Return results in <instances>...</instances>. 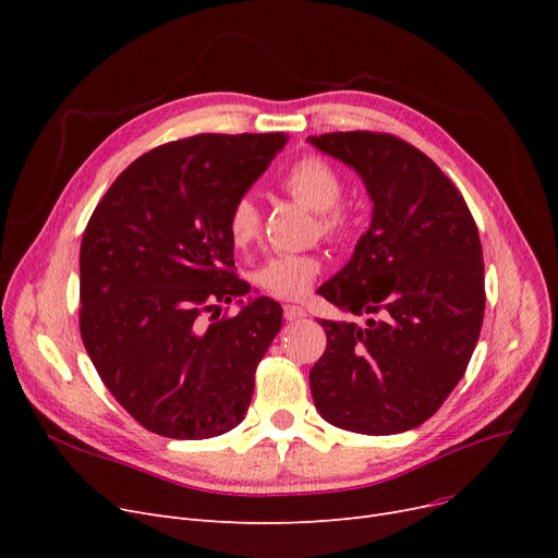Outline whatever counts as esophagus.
Listing matches in <instances>:
<instances>
[{"label": "esophagus", "instance_id": "34e87169", "mask_svg": "<svg viewBox=\"0 0 558 558\" xmlns=\"http://www.w3.org/2000/svg\"><path fill=\"white\" fill-rule=\"evenodd\" d=\"M307 312L301 305H284V318L287 320H303Z\"/></svg>", "mask_w": 558, "mask_h": 558}]
</instances>
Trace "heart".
<instances>
[{"label": "heart", "mask_w": 558, "mask_h": 558, "mask_svg": "<svg viewBox=\"0 0 558 558\" xmlns=\"http://www.w3.org/2000/svg\"><path fill=\"white\" fill-rule=\"evenodd\" d=\"M282 190L296 198L307 210L318 215V228L324 234H339L345 228V215L337 208L343 194V181L326 160L307 156L291 165L284 173ZM262 217L257 203L242 196L232 203L228 213V238L234 246H248L259 234ZM320 264L312 255H274L255 271V282L278 299H299L307 294Z\"/></svg>", "instance_id": "1"}]
</instances>
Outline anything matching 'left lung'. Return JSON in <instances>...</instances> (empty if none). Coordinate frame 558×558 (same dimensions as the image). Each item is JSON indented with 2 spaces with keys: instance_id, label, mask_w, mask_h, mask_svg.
<instances>
[{
  "instance_id": "1",
  "label": "left lung",
  "mask_w": 558,
  "mask_h": 558,
  "mask_svg": "<svg viewBox=\"0 0 558 558\" xmlns=\"http://www.w3.org/2000/svg\"><path fill=\"white\" fill-rule=\"evenodd\" d=\"M353 169L373 203L353 257L316 294L366 324L326 320V353L310 371L330 425L387 436L446 402L480 339L484 259L459 190L416 146L368 131L310 135Z\"/></svg>"
}]
</instances>
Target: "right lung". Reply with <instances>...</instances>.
<instances>
[{
    "instance_id": "add662e5",
    "label": "right lung",
    "mask_w": 558,
    "mask_h": 558,
    "mask_svg": "<svg viewBox=\"0 0 558 558\" xmlns=\"http://www.w3.org/2000/svg\"><path fill=\"white\" fill-rule=\"evenodd\" d=\"M284 142L203 133L162 144L117 175L87 221L83 345L114 400L160 436L201 441L244 421L282 307L244 303L251 284L232 274L228 213ZM232 300L238 317L204 324Z\"/></svg>"
}]
</instances>
